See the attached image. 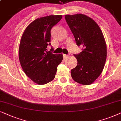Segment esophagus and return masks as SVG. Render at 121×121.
<instances>
[{
	"mask_svg": "<svg viewBox=\"0 0 121 121\" xmlns=\"http://www.w3.org/2000/svg\"><path fill=\"white\" fill-rule=\"evenodd\" d=\"M69 55H65V54H63V57L64 59H66L67 57H68Z\"/></svg>",
	"mask_w": 121,
	"mask_h": 121,
	"instance_id": "obj_1",
	"label": "esophagus"
}]
</instances>
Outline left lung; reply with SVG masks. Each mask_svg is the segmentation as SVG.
<instances>
[{"instance_id":"obj_1","label":"left lung","mask_w":121,"mask_h":121,"mask_svg":"<svg viewBox=\"0 0 121 121\" xmlns=\"http://www.w3.org/2000/svg\"><path fill=\"white\" fill-rule=\"evenodd\" d=\"M66 21L71 30L76 43L82 47L78 54L73 55L77 65L71 71L76 82L90 85L101 75L107 57V46L99 26L91 17L83 14L66 15Z\"/></svg>"}]
</instances>
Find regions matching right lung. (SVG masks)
Wrapping results in <instances>:
<instances>
[{
	"mask_svg": "<svg viewBox=\"0 0 121 121\" xmlns=\"http://www.w3.org/2000/svg\"><path fill=\"white\" fill-rule=\"evenodd\" d=\"M62 15H50L38 18L28 26L21 39L19 50L20 65L28 77L38 85L54 80L57 66L62 61V54H54L51 45V30Z\"/></svg>",
	"mask_w": 121,
	"mask_h": 121,
	"instance_id": "add662e5",
	"label": "right lung"
}]
</instances>
